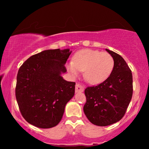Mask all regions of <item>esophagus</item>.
<instances>
[{
  "label": "esophagus",
  "instance_id": "obj_1",
  "mask_svg": "<svg viewBox=\"0 0 149 149\" xmlns=\"http://www.w3.org/2000/svg\"><path fill=\"white\" fill-rule=\"evenodd\" d=\"M83 91H84V87H83V86H82L81 84H79V83L76 84V86H75V92H83Z\"/></svg>",
  "mask_w": 149,
  "mask_h": 149
}]
</instances>
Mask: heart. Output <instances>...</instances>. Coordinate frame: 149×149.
I'll return each mask as SVG.
<instances>
[{"label":"heart","mask_w":149,"mask_h":149,"mask_svg":"<svg viewBox=\"0 0 149 149\" xmlns=\"http://www.w3.org/2000/svg\"><path fill=\"white\" fill-rule=\"evenodd\" d=\"M114 67V59L111 54L97 50L85 49L79 51L73 61L66 65L67 70L73 77L84 71V77L90 84L102 83L111 75Z\"/></svg>","instance_id":"1"}]
</instances>
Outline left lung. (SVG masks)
Instances as JSON below:
<instances>
[{"label":"left lung","instance_id":"8db88e82","mask_svg":"<svg viewBox=\"0 0 149 149\" xmlns=\"http://www.w3.org/2000/svg\"><path fill=\"white\" fill-rule=\"evenodd\" d=\"M114 59L109 78L96 86L85 89V115L91 123L107 126L117 123L125 115L133 94L132 71L124 59L106 49Z\"/></svg>","mask_w":149,"mask_h":149}]
</instances>
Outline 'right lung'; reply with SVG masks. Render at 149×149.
I'll return each instance as SVG.
<instances>
[{
    "label": "right lung",
    "instance_id": "add662e5",
    "mask_svg": "<svg viewBox=\"0 0 149 149\" xmlns=\"http://www.w3.org/2000/svg\"><path fill=\"white\" fill-rule=\"evenodd\" d=\"M69 49H49L30 57L17 75L15 96L20 113L31 125L51 128L60 123L75 83L61 76L71 54Z\"/></svg>",
    "mask_w": 149,
    "mask_h": 149
}]
</instances>
